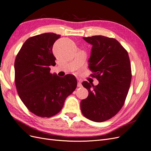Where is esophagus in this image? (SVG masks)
Returning a JSON list of instances; mask_svg holds the SVG:
<instances>
[{"mask_svg": "<svg viewBox=\"0 0 151 151\" xmlns=\"http://www.w3.org/2000/svg\"><path fill=\"white\" fill-rule=\"evenodd\" d=\"M78 87H81L82 85H81V81L80 80H78V84H77Z\"/></svg>", "mask_w": 151, "mask_h": 151, "instance_id": "1", "label": "esophagus"}]
</instances>
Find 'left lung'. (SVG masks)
I'll return each mask as SVG.
<instances>
[{
  "instance_id": "left-lung-1",
  "label": "left lung",
  "mask_w": 151,
  "mask_h": 151,
  "mask_svg": "<svg viewBox=\"0 0 151 151\" xmlns=\"http://www.w3.org/2000/svg\"><path fill=\"white\" fill-rule=\"evenodd\" d=\"M92 45L88 68L99 83L83 81L88 96L81 101L86 118L102 122L113 117L122 107L130 88L132 72L127 51L114 38L104 36L83 37Z\"/></svg>"
}]
</instances>
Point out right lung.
I'll return each mask as SVG.
<instances>
[{"label":"right lung","instance_id":"add662e5","mask_svg":"<svg viewBox=\"0 0 151 151\" xmlns=\"http://www.w3.org/2000/svg\"><path fill=\"white\" fill-rule=\"evenodd\" d=\"M60 37L48 32L29 37L14 63L19 96L29 110L41 117H51L60 112L67 96L77 86L74 75L60 77L50 73V66L56 65L52 46Z\"/></svg>","mask_w":151,"mask_h":151}]
</instances>
